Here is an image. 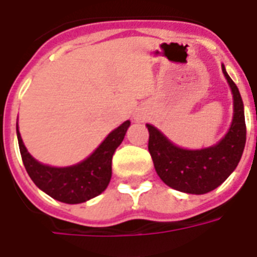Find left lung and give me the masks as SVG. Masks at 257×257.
<instances>
[{"label": "left lung", "instance_id": "left-lung-1", "mask_svg": "<svg viewBox=\"0 0 257 257\" xmlns=\"http://www.w3.org/2000/svg\"><path fill=\"white\" fill-rule=\"evenodd\" d=\"M222 72L233 94V120L220 143L202 150H183L172 144L159 129L147 124L148 151L160 179L172 189L187 194H206L222 185L241 159L246 126L244 105L236 83L222 64Z\"/></svg>", "mask_w": 257, "mask_h": 257}]
</instances>
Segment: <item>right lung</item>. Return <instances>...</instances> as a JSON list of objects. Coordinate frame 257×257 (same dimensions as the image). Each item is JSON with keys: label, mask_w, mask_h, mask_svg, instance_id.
Masks as SVG:
<instances>
[{"label": "right lung", "mask_w": 257, "mask_h": 257, "mask_svg": "<svg viewBox=\"0 0 257 257\" xmlns=\"http://www.w3.org/2000/svg\"><path fill=\"white\" fill-rule=\"evenodd\" d=\"M131 121H125L107 135L101 146L87 159L70 167H51L33 159L16 125L20 154L25 170L33 183L56 201L64 203H82L97 197L106 189L111 178V158L120 146Z\"/></svg>", "instance_id": "1"}]
</instances>
